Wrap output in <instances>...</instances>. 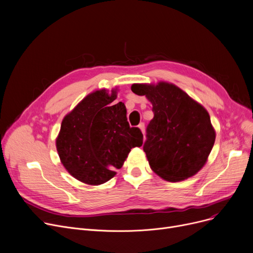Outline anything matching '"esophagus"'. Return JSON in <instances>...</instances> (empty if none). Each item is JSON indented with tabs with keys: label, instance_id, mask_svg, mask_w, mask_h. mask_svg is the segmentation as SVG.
Returning a JSON list of instances; mask_svg holds the SVG:
<instances>
[{
	"label": "esophagus",
	"instance_id": "obj_1",
	"mask_svg": "<svg viewBox=\"0 0 253 253\" xmlns=\"http://www.w3.org/2000/svg\"><path fill=\"white\" fill-rule=\"evenodd\" d=\"M138 127L141 129V131H142L143 135H144V133H145V126H144V124L141 123V124L138 126Z\"/></svg>",
	"mask_w": 253,
	"mask_h": 253
}]
</instances>
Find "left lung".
Listing matches in <instances>:
<instances>
[{
  "label": "left lung",
  "mask_w": 253,
  "mask_h": 253,
  "mask_svg": "<svg viewBox=\"0 0 253 253\" xmlns=\"http://www.w3.org/2000/svg\"><path fill=\"white\" fill-rule=\"evenodd\" d=\"M131 91L152 104L144 143L151 170L170 182L196 175L208 161L215 129L205 107L173 83H134Z\"/></svg>",
  "instance_id": "left-lung-1"
}]
</instances>
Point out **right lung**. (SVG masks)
I'll return each instance as SVG.
<instances>
[{
	"label": "right lung",
	"instance_id": "1",
	"mask_svg": "<svg viewBox=\"0 0 253 253\" xmlns=\"http://www.w3.org/2000/svg\"><path fill=\"white\" fill-rule=\"evenodd\" d=\"M117 92L116 87L87 94L64 117L55 140L65 169L88 185L109 181L130 149L143 144L141 130L129 127L125 104H112Z\"/></svg>",
	"mask_w": 253,
	"mask_h": 253
}]
</instances>
